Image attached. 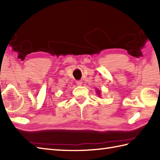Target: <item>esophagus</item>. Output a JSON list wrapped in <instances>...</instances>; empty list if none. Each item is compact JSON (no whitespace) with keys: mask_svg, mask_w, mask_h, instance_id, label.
<instances>
[{"mask_svg":"<svg viewBox=\"0 0 160 160\" xmlns=\"http://www.w3.org/2000/svg\"><path fill=\"white\" fill-rule=\"evenodd\" d=\"M76 84L78 86H81L82 84V81H80V80H78V81H76Z\"/></svg>","mask_w":160,"mask_h":160,"instance_id":"esophagus-1","label":"esophagus"}]
</instances>
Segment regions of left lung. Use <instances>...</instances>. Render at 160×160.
<instances>
[{
	"mask_svg": "<svg viewBox=\"0 0 160 160\" xmlns=\"http://www.w3.org/2000/svg\"><path fill=\"white\" fill-rule=\"evenodd\" d=\"M97 93L98 94V96H100V91H99V90H97Z\"/></svg>",
	"mask_w": 160,
	"mask_h": 160,
	"instance_id": "obj_1",
	"label": "left lung"
}]
</instances>
